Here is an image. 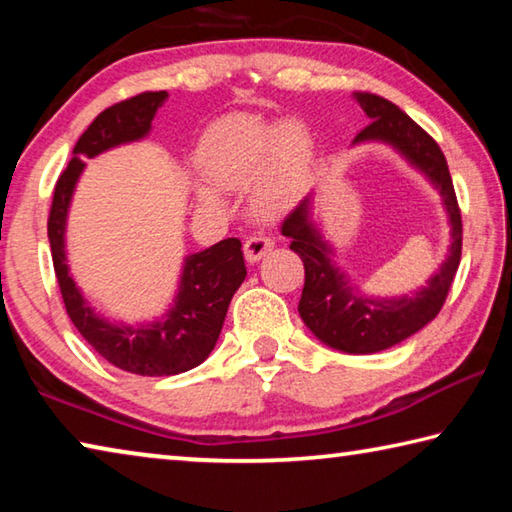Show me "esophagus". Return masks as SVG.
I'll return each mask as SVG.
<instances>
[{
	"label": "esophagus",
	"instance_id": "1",
	"mask_svg": "<svg viewBox=\"0 0 512 512\" xmlns=\"http://www.w3.org/2000/svg\"><path fill=\"white\" fill-rule=\"evenodd\" d=\"M273 246H275L273 237H268V235H253V237H250V239L246 241V244H244V255H246L248 262H259V259H262Z\"/></svg>",
	"mask_w": 512,
	"mask_h": 512
}]
</instances>
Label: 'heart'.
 Instances as JSON below:
<instances>
[{
	"label": "heart",
	"mask_w": 512,
	"mask_h": 512,
	"mask_svg": "<svg viewBox=\"0 0 512 512\" xmlns=\"http://www.w3.org/2000/svg\"><path fill=\"white\" fill-rule=\"evenodd\" d=\"M307 158V137L298 126L268 128L248 119L216 128L201 151L205 173L225 189L248 187L271 169L262 192L266 207H277L287 198ZM201 198L214 201L212 189H201Z\"/></svg>",
	"instance_id": "1"
}]
</instances>
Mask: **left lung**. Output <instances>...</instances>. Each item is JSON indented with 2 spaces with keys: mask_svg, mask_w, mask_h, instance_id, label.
Wrapping results in <instances>:
<instances>
[{
  "mask_svg": "<svg viewBox=\"0 0 512 512\" xmlns=\"http://www.w3.org/2000/svg\"><path fill=\"white\" fill-rule=\"evenodd\" d=\"M354 99L370 117V124L354 142L381 140L402 151L440 189L452 223V248L427 287L411 298L377 300L359 296L332 264V248L309 221V198L282 221V235L291 239V250L305 264V289L298 305L305 325L329 348L348 354H372L409 339L443 309L461 264L463 221L447 160L436 140L404 110L379 94L354 92Z\"/></svg>",
  "mask_w": 512,
  "mask_h": 512,
  "instance_id": "obj_1",
  "label": "left lung"
}]
</instances>
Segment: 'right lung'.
<instances>
[{"label":"right lung","mask_w":512,"mask_h":512,"mask_svg":"<svg viewBox=\"0 0 512 512\" xmlns=\"http://www.w3.org/2000/svg\"><path fill=\"white\" fill-rule=\"evenodd\" d=\"M167 97L169 94L164 90L142 92L106 108L92 121L76 142L67 169L58 176L47 221L60 296L74 327L112 366L144 377L178 375L203 363L214 350L230 300L246 277L241 241L235 237L189 255L176 305L171 307L164 323L146 327H119L94 316L69 277L65 264V219L69 198L83 171V160L144 137Z\"/></svg>","instance_id":"right-lung-1"}]
</instances>
